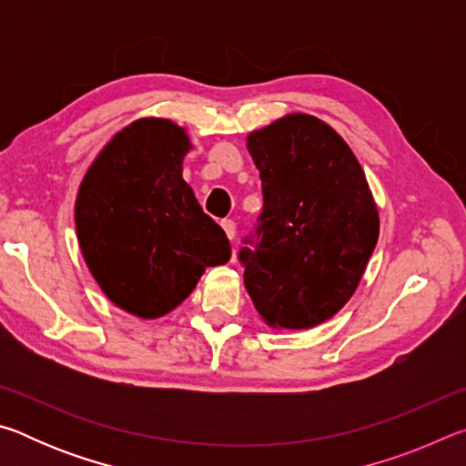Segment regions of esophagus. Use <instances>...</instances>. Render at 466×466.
Wrapping results in <instances>:
<instances>
[{"mask_svg": "<svg viewBox=\"0 0 466 466\" xmlns=\"http://www.w3.org/2000/svg\"><path fill=\"white\" fill-rule=\"evenodd\" d=\"M222 228H224V232H226L228 238L234 240V236H236V222H234V219H224Z\"/></svg>", "mask_w": 466, "mask_h": 466, "instance_id": "esophagus-1", "label": "esophagus"}]
</instances>
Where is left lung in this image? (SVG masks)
<instances>
[{
    "label": "left lung",
    "mask_w": 466,
    "mask_h": 466,
    "mask_svg": "<svg viewBox=\"0 0 466 466\" xmlns=\"http://www.w3.org/2000/svg\"><path fill=\"white\" fill-rule=\"evenodd\" d=\"M247 146L263 211L238 252L244 286L269 327H317L353 296L376 247L380 222L366 175L343 137L312 115L252 131Z\"/></svg>",
    "instance_id": "left-lung-1"
}]
</instances>
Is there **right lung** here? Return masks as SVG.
I'll use <instances>...</instances> for the list:
<instances>
[{
	"instance_id": "1",
	"label": "right lung",
	"mask_w": 466,
	"mask_h": 466,
	"mask_svg": "<svg viewBox=\"0 0 466 466\" xmlns=\"http://www.w3.org/2000/svg\"><path fill=\"white\" fill-rule=\"evenodd\" d=\"M191 147L172 121L139 119L108 141L77 191L86 265L102 291L139 319L175 310L205 267L230 261L226 232L183 180Z\"/></svg>"
}]
</instances>
